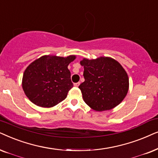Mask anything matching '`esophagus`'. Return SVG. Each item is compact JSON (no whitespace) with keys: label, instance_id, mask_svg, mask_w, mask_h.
<instances>
[{"label":"esophagus","instance_id":"obj_1","mask_svg":"<svg viewBox=\"0 0 158 158\" xmlns=\"http://www.w3.org/2000/svg\"><path fill=\"white\" fill-rule=\"evenodd\" d=\"M79 85H80V82H79H79H77V83H74V85H74V87H79Z\"/></svg>","mask_w":158,"mask_h":158}]
</instances>
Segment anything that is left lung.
<instances>
[{
    "instance_id": "obj_1",
    "label": "left lung",
    "mask_w": 158,
    "mask_h": 158,
    "mask_svg": "<svg viewBox=\"0 0 158 158\" xmlns=\"http://www.w3.org/2000/svg\"><path fill=\"white\" fill-rule=\"evenodd\" d=\"M85 81L79 86L85 102L97 111L110 110L121 103L129 90V78L121 65L111 58L84 59Z\"/></svg>"
}]
</instances>
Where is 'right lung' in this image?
I'll return each mask as SVG.
<instances>
[{"label": "right lung", "mask_w": 158, "mask_h": 158, "mask_svg": "<svg viewBox=\"0 0 158 158\" xmlns=\"http://www.w3.org/2000/svg\"><path fill=\"white\" fill-rule=\"evenodd\" d=\"M75 59L45 56L31 63L22 79L24 93L30 101L43 108L55 106L66 98L73 87L68 66Z\"/></svg>", "instance_id": "obj_1"}]
</instances>
